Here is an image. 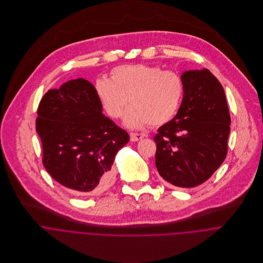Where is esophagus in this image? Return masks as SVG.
Listing matches in <instances>:
<instances>
[{
  "instance_id": "1",
  "label": "esophagus",
  "mask_w": 263,
  "mask_h": 263,
  "mask_svg": "<svg viewBox=\"0 0 263 263\" xmlns=\"http://www.w3.org/2000/svg\"><path fill=\"white\" fill-rule=\"evenodd\" d=\"M144 137H145V135H143V134L132 133V134L129 135V138H130V141H132V142H138V141L142 140Z\"/></svg>"
}]
</instances>
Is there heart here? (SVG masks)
<instances>
[{
  "instance_id": "1",
  "label": "heart",
  "mask_w": 263,
  "mask_h": 263,
  "mask_svg": "<svg viewBox=\"0 0 263 263\" xmlns=\"http://www.w3.org/2000/svg\"><path fill=\"white\" fill-rule=\"evenodd\" d=\"M95 93L106 114L119 118L128 102L124 124L141 128L151 123L165 124L176 114L183 96L181 77L173 71L144 64L114 68L110 80L98 78L94 83Z\"/></svg>"
}]
</instances>
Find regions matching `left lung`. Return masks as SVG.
Segmentation results:
<instances>
[{"mask_svg": "<svg viewBox=\"0 0 263 263\" xmlns=\"http://www.w3.org/2000/svg\"><path fill=\"white\" fill-rule=\"evenodd\" d=\"M181 79L182 102L154 138L155 160L165 181L190 188L206 181L224 162L231 118L224 88L208 69L185 71Z\"/></svg>", "mask_w": 263, "mask_h": 263, "instance_id": "1", "label": "left lung"}]
</instances>
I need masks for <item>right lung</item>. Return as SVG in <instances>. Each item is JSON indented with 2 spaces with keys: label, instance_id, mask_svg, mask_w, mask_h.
<instances>
[{
  "label": "right lung",
  "instance_id": "obj_1",
  "mask_svg": "<svg viewBox=\"0 0 263 263\" xmlns=\"http://www.w3.org/2000/svg\"><path fill=\"white\" fill-rule=\"evenodd\" d=\"M37 115L42 162L50 176L78 193L109 187L114 158L129 137L102 113L94 86L79 78L48 90Z\"/></svg>",
  "mask_w": 263,
  "mask_h": 263
}]
</instances>
